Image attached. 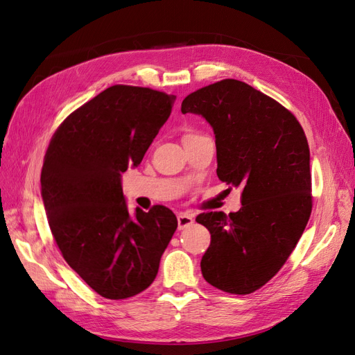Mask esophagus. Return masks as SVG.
I'll use <instances>...</instances> for the list:
<instances>
[{
  "mask_svg": "<svg viewBox=\"0 0 355 355\" xmlns=\"http://www.w3.org/2000/svg\"><path fill=\"white\" fill-rule=\"evenodd\" d=\"M194 223V216L189 213H179L178 214V228L179 230H185L188 227H191V225Z\"/></svg>",
  "mask_w": 355,
  "mask_h": 355,
  "instance_id": "obj_1",
  "label": "esophagus"
}]
</instances>
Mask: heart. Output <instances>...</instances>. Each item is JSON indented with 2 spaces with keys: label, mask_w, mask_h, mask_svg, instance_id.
Masks as SVG:
<instances>
[{
  "label": "heart",
  "mask_w": 355,
  "mask_h": 355,
  "mask_svg": "<svg viewBox=\"0 0 355 355\" xmlns=\"http://www.w3.org/2000/svg\"><path fill=\"white\" fill-rule=\"evenodd\" d=\"M194 137H198V135H196V133H187V135L184 136V142H185V141H189V139H194Z\"/></svg>",
  "instance_id": "heart-1"
}]
</instances>
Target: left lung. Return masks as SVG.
Returning a JSON list of instances; mask_svg holds the SVG:
<instances>
[{
    "label": "left lung",
    "mask_w": 355,
    "mask_h": 355,
    "mask_svg": "<svg viewBox=\"0 0 355 355\" xmlns=\"http://www.w3.org/2000/svg\"><path fill=\"white\" fill-rule=\"evenodd\" d=\"M180 111L206 118L216 139L218 178L243 189L239 211L196 219L211 235L202 277L223 292L249 295L280 271L313 209L304 128L284 106L239 80L188 94Z\"/></svg>",
    "instance_id": "8db88e82"
}]
</instances>
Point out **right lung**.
Instances as JSON below:
<instances>
[{
    "label": "right lung",
    "mask_w": 355,
    "mask_h": 355,
    "mask_svg": "<svg viewBox=\"0 0 355 355\" xmlns=\"http://www.w3.org/2000/svg\"><path fill=\"white\" fill-rule=\"evenodd\" d=\"M176 96L112 85L60 124L44 157L41 197L65 261L96 293L127 299L153 284L178 228L164 206L128 211L121 175L137 167Z\"/></svg>",
    "instance_id": "add662e5"
}]
</instances>
